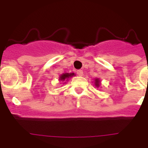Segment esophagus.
<instances>
[{
  "instance_id": "esophagus-1",
  "label": "esophagus",
  "mask_w": 148,
  "mask_h": 148,
  "mask_svg": "<svg viewBox=\"0 0 148 148\" xmlns=\"http://www.w3.org/2000/svg\"><path fill=\"white\" fill-rule=\"evenodd\" d=\"M77 75H78V76H82V75H83V71L81 70H78V71H77Z\"/></svg>"
}]
</instances>
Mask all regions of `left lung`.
Instances as JSON below:
<instances>
[{"label":"left lung","instance_id":"left-lung-1","mask_svg":"<svg viewBox=\"0 0 148 148\" xmlns=\"http://www.w3.org/2000/svg\"><path fill=\"white\" fill-rule=\"evenodd\" d=\"M94 80H95L94 81V85L96 88H99L101 86V80L99 78H95Z\"/></svg>","mask_w":148,"mask_h":148}]
</instances>
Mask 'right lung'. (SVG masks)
Wrapping results in <instances>:
<instances>
[{"instance_id": "obj_1", "label": "right lung", "mask_w": 148, "mask_h": 148, "mask_svg": "<svg viewBox=\"0 0 148 148\" xmlns=\"http://www.w3.org/2000/svg\"><path fill=\"white\" fill-rule=\"evenodd\" d=\"M75 73H63L62 75H61L59 76V81H61V82H65L64 83H66V81H68V79H69V78H72L73 76H75Z\"/></svg>"}]
</instances>
